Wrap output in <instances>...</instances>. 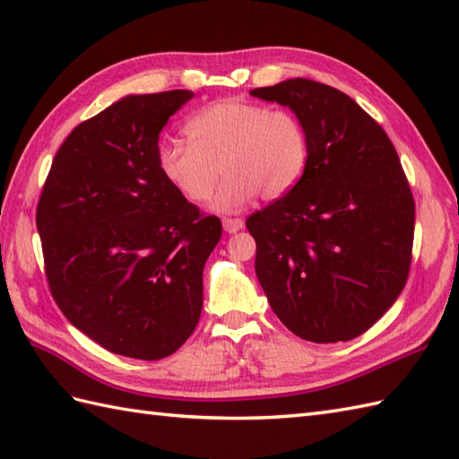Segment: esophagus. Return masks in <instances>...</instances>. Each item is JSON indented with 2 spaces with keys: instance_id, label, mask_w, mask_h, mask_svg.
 Masks as SVG:
<instances>
[{
  "instance_id": "34e87169",
  "label": "esophagus",
  "mask_w": 459,
  "mask_h": 459,
  "mask_svg": "<svg viewBox=\"0 0 459 459\" xmlns=\"http://www.w3.org/2000/svg\"><path fill=\"white\" fill-rule=\"evenodd\" d=\"M222 229L229 232V235H235V232L245 229V221L242 219H222Z\"/></svg>"
}]
</instances>
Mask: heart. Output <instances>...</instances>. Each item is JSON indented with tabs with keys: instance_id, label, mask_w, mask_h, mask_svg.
I'll list each match as a JSON object with an SVG mask.
<instances>
[{
	"instance_id": "b5f03b06",
	"label": "heart",
	"mask_w": 459,
	"mask_h": 459,
	"mask_svg": "<svg viewBox=\"0 0 459 459\" xmlns=\"http://www.w3.org/2000/svg\"><path fill=\"white\" fill-rule=\"evenodd\" d=\"M189 142L158 145V168L191 203L211 197L222 168L224 179L211 209L237 212L258 197L276 199L301 179L309 158L306 126L294 112L268 110L247 100H219L185 124Z\"/></svg>"
}]
</instances>
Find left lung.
Masks as SVG:
<instances>
[{"mask_svg": "<svg viewBox=\"0 0 459 459\" xmlns=\"http://www.w3.org/2000/svg\"><path fill=\"white\" fill-rule=\"evenodd\" d=\"M304 122L309 158L284 197L252 214L256 276L270 307L311 343L355 339L406 284L414 199L393 142L333 86L290 79L250 91Z\"/></svg>", "mask_w": 459, "mask_h": 459, "instance_id": "obj_1", "label": "left lung"}]
</instances>
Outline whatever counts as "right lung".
<instances>
[{
  "mask_svg": "<svg viewBox=\"0 0 459 459\" xmlns=\"http://www.w3.org/2000/svg\"><path fill=\"white\" fill-rule=\"evenodd\" d=\"M191 91L130 94L76 126L37 207L65 317L116 355L158 360L197 327L203 268L222 235L158 168L160 132Z\"/></svg>",
  "mask_w": 459,
  "mask_h": 459,
  "instance_id": "obj_1",
  "label": "right lung"
}]
</instances>
